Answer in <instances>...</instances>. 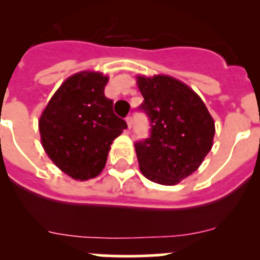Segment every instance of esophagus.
I'll use <instances>...</instances> for the list:
<instances>
[{
    "label": "esophagus",
    "mask_w": 260,
    "mask_h": 260,
    "mask_svg": "<svg viewBox=\"0 0 260 260\" xmlns=\"http://www.w3.org/2000/svg\"><path fill=\"white\" fill-rule=\"evenodd\" d=\"M125 122H127L128 128H129V129H131V127H132V117H127V118H125Z\"/></svg>",
    "instance_id": "obj_1"
}]
</instances>
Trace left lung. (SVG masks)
Listing matches in <instances>:
<instances>
[{
	"label": "left lung",
	"instance_id": "1",
	"mask_svg": "<svg viewBox=\"0 0 260 260\" xmlns=\"http://www.w3.org/2000/svg\"><path fill=\"white\" fill-rule=\"evenodd\" d=\"M151 120V136L136 143L140 170L146 179L174 186L192 175L210 152L215 122L203 99L170 75H137Z\"/></svg>",
	"mask_w": 260,
	"mask_h": 260
}]
</instances>
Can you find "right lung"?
Wrapping results in <instances>:
<instances>
[{
	"label": "right lung",
	"instance_id": "add662e5",
	"mask_svg": "<svg viewBox=\"0 0 260 260\" xmlns=\"http://www.w3.org/2000/svg\"><path fill=\"white\" fill-rule=\"evenodd\" d=\"M109 78L84 70L59 86L39 119L41 145L64 174L85 181L106 167L111 145L127 128L104 95Z\"/></svg>",
	"mask_w": 260,
	"mask_h": 260
}]
</instances>
